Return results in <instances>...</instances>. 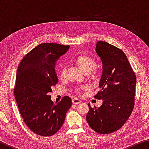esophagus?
Returning a JSON list of instances; mask_svg holds the SVG:
<instances>
[{"instance_id":"1","label":"esophagus","mask_w":149,"mask_h":149,"mask_svg":"<svg viewBox=\"0 0 149 149\" xmlns=\"http://www.w3.org/2000/svg\"><path fill=\"white\" fill-rule=\"evenodd\" d=\"M72 102L74 103V104H79V103L81 102V101L79 99H77L76 98H74V99H72Z\"/></svg>"}]
</instances>
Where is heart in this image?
<instances>
[{"label": "heart", "instance_id": "obj_1", "mask_svg": "<svg viewBox=\"0 0 149 149\" xmlns=\"http://www.w3.org/2000/svg\"><path fill=\"white\" fill-rule=\"evenodd\" d=\"M75 62L81 70L86 74L87 77L91 79H96L99 76L100 70L99 67L95 64V60L91 56L86 54H81L75 60ZM65 68H61L59 73V77L60 79H64L65 77ZM86 87L82 86L76 89V92L79 93L81 90L85 89Z\"/></svg>", "mask_w": 149, "mask_h": 149}]
</instances>
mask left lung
Masks as SVG:
<instances>
[{
    "instance_id": "obj_1",
    "label": "left lung",
    "mask_w": 149,
    "mask_h": 149,
    "mask_svg": "<svg viewBox=\"0 0 149 149\" xmlns=\"http://www.w3.org/2000/svg\"><path fill=\"white\" fill-rule=\"evenodd\" d=\"M102 63L100 90L95 99L102 100L99 108L91 107L86 116L90 127L100 134H109L124 125L135 105L136 75L124 52L107 42L96 44Z\"/></svg>"
}]
</instances>
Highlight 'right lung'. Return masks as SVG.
I'll return each instance as SVG.
<instances>
[{
    "mask_svg": "<svg viewBox=\"0 0 149 149\" xmlns=\"http://www.w3.org/2000/svg\"><path fill=\"white\" fill-rule=\"evenodd\" d=\"M69 48L57 43L40 44L25 55L17 68L15 99L24 123L39 135L55 134L72 106L68 96L55 104L49 95L58 82L55 70L57 60Z\"/></svg>",
    "mask_w": 149,
    "mask_h": 149,
    "instance_id": "1",
    "label": "right lung"
}]
</instances>
